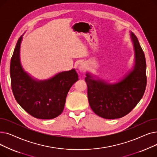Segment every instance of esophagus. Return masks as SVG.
Here are the masks:
<instances>
[{
  "label": "esophagus",
  "instance_id": "esophagus-1",
  "mask_svg": "<svg viewBox=\"0 0 157 157\" xmlns=\"http://www.w3.org/2000/svg\"><path fill=\"white\" fill-rule=\"evenodd\" d=\"M78 69L80 72L85 71L86 69V64L85 62H81L78 65Z\"/></svg>",
  "mask_w": 157,
  "mask_h": 157
}]
</instances>
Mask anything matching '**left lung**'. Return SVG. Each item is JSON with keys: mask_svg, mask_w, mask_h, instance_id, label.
I'll return each instance as SVG.
<instances>
[{"mask_svg": "<svg viewBox=\"0 0 157 157\" xmlns=\"http://www.w3.org/2000/svg\"><path fill=\"white\" fill-rule=\"evenodd\" d=\"M135 52V65L119 82L109 84L86 74L88 98L92 111L102 118L116 119L125 116L141 101L146 86L144 53L133 32L130 33Z\"/></svg>", "mask_w": 157, "mask_h": 157, "instance_id": "left-lung-1", "label": "left lung"}]
</instances>
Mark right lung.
Returning <instances> with one entry per match:
<instances>
[{"label": "right lung", "mask_w": 157, "mask_h": 157, "mask_svg": "<svg viewBox=\"0 0 157 157\" xmlns=\"http://www.w3.org/2000/svg\"><path fill=\"white\" fill-rule=\"evenodd\" d=\"M20 36L11 60V88L16 101L31 116L39 119H53L62 113L66 97L78 80L75 69L63 71L46 80L38 81L24 71L20 62Z\"/></svg>", "instance_id": "right-lung-1"}]
</instances>
